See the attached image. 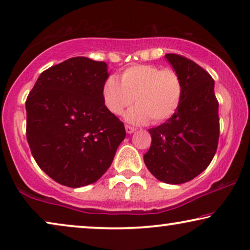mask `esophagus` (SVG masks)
I'll list each match as a JSON object with an SVG mask.
<instances>
[{"instance_id":"esophagus-1","label":"esophagus","mask_w":250,"mask_h":250,"mask_svg":"<svg viewBox=\"0 0 250 250\" xmlns=\"http://www.w3.org/2000/svg\"><path fill=\"white\" fill-rule=\"evenodd\" d=\"M125 129H126V132L128 133V134H132L133 132L135 131V127H133V126H131V125H125Z\"/></svg>"}]
</instances>
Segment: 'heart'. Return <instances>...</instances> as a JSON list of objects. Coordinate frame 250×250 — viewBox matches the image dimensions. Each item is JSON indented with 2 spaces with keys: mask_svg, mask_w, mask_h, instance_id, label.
I'll return each mask as SVG.
<instances>
[{
  "mask_svg": "<svg viewBox=\"0 0 250 250\" xmlns=\"http://www.w3.org/2000/svg\"><path fill=\"white\" fill-rule=\"evenodd\" d=\"M183 83L173 69H162L152 64H135L121 74V82L109 76L102 85V100L112 115H121L136 104L126 119L133 124L162 123L169 119L180 107Z\"/></svg>",
  "mask_w": 250,
  "mask_h": 250,
  "instance_id": "heart-1",
  "label": "heart"
}]
</instances>
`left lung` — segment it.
<instances>
[{
    "mask_svg": "<svg viewBox=\"0 0 250 250\" xmlns=\"http://www.w3.org/2000/svg\"><path fill=\"white\" fill-rule=\"evenodd\" d=\"M165 57L182 80V100L172 117L149 129L151 146L143 159L156 179L181 184L204 172L214 158L220 138L218 102L214 80L204 68L179 54Z\"/></svg>",
    "mask_w": 250,
    "mask_h": 250,
    "instance_id": "8db88e82",
    "label": "left lung"
}]
</instances>
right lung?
Returning a JSON list of instances; mask_svg holds the SVG:
<instances>
[{
  "instance_id": "add662e5",
  "label": "right lung",
  "mask_w": 250,
  "mask_h": 250,
  "mask_svg": "<svg viewBox=\"0 0 250 250\" xmlns=\"http://www.w3.org/2000/svg\"><path fill=\"white\" fill-rule=\"evenodd\" d=\"M107 63L70 58L44 70L26 100L32 155L51 179L80 188L107 172L125 139L123 122L105 108Z\"/></svg>"
}]
</instances>
